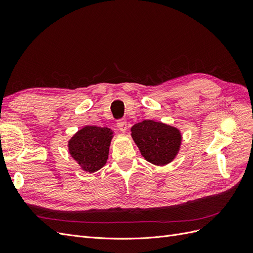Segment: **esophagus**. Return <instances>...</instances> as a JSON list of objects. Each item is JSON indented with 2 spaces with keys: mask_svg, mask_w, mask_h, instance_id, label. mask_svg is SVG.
Segmentation results:
<instances>
[{
  "mask_svg": "<svg viewBox=\"0 0 253 253\" xmlns=\"http://www.w3.org/2000/svg\"><path fill=\"white\" fill-rule=\"evenodd\" d=\"M117 126L121 133H125L127 128V124L125 119H120L117 121Z\"/></svg>",
  "mask_w": 253,
  "mask_h": 253,
  "instance_id": "34e87169",
  "label": "esophagus"
}]
</instances>
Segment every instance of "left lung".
<instances>
[{"instance_id":"left-lung-1","label":"left lung","mask_w":253,"mask_h":253,"mask_svg":"<svg viewBox=\"0 0 253 253\" xmlns=\"http://www.w3.org/2000/svg\"><path fill=\"white\" fill-rule=\"evenodd\" d=\"M131 135L144 159L159 167L173 162L182 140L179 128L155 120H143L134 125Z\"/></svg>"}]
</instances>
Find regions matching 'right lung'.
Returning <instances> with one entry per match:
<instances>
[{
	"label": "right lung",
	"instance_id": "add662e5",
	"mask_svg": "<svg viewBox=\"0 0 253 253\" xmlns=\"http://www.w3.org/2000/svg\"><path fill=\"white\" fill-rule=\"evenodd\" d=\"M113 137L110 127L85 126L68 140V152L84 172L94 173L106 164Z\"/></svg>",
	"mask_w": 253,
	"mask_h": 253
}]
</instances>
